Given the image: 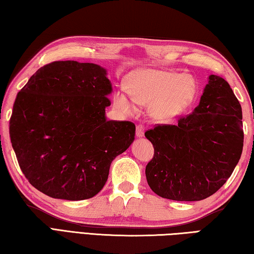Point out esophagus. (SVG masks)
Returning a JSON list of instances; mask_svg holds the SVG:
<instances>
[{"label":"esophagus","mask_w":254,"mask_h":254,"mask_svg":"<svg viewBox=\"0 0 254 254\" xmlns=\"http://www.w3.org/2000/svg\"><path fill=\"white\" fill-rule=\"evenodd\" d=\"M143 132H145V127L142 125H137L136 127V136L137 137H142Z\"/></svg>","instance_id":"obj_1"}]
</instances>
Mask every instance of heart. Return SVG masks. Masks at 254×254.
<instances>
[{"label":"heart","instance_id":"1","mask_svg":"<svg viewBox=\"0 0 254 254\" xmlns=\"http://www.w3.org/2000/svg\"><path fill=\"white\" fill-rule=\"evenodd\" d=\"M195 90V83L190 76L155 69L141 71L129 85L133 102L151 106L152 116L162 122L181 116L194 99ZM116 104L126 113L133 109L124 95H118Z\"/></svg>","mask_w":254,"mask_h":254}]
</instances>
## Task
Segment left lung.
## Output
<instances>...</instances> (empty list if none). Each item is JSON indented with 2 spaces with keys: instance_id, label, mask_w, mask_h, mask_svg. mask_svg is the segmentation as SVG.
I'll return each mask as SVG.
<instances>
[{
  "instance_id": "8db88e82",
  "label": "left lung",
  "mask_w": 254,
  "mask_h": 254,
  "mask_svg": "<svg viewBox=\"0 0 254 254\" xmlns=\"http://www.w3.org/2000/svg\"><path fill=\"white\" fill-rule=\"evenodd\" d=\"M145 136L155 149L146 166L151 190L176 201H199L227 183L240 159L241 105L227 80L211 75L192 113L176 125L158 124Z\"/></svg>"
}]
</instances>
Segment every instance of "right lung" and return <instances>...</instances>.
<instances>
[{
  "mask_svg": "<svg viewBox=\"0 0 254 254\" xmlns=\"http://www.w3.org/2000/svg\"><path fill=\"white\" fill-rule=\"evenodd\" d=\"M112 84L92 63L56 61L38 68L17 93L9 137L22 172L49 197L96 195L109 167L135 139V124L106 121Z\"/></svg>",
  "mask_w": 254,
  "mask_h": 254,
  "instance_id": "obj_1",
  "label": "right lung"
}]
</instances>
